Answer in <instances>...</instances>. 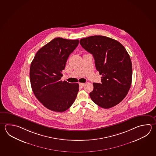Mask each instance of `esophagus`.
<instances>
[{"instance_id":"obj_1","label":"esophagus","mask_w":156,"mask_h":156,"mask_svg":"<svg viewBox=\"0 0 156 156\" xmlns=\"http://www.w3.org/2000/svg\"><path fill=\"white\" fill-rule=\"evenodd\" d=\"M79 84H80V87H84V83H80Z\"/></svg>"}]
</instances>
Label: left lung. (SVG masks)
<instances>
[{
    "label": "left lung",
    "instance_id": "left-lung-1",
    "mask_svg": "<svg viewBox=\"0 0 156 156\" xmlns=\"http://www.w3.org/2000/svg\"><path fill=\"white\" fill-rule=\"evenodd\" d=\"M81 46L94 57L101 83H93L90 97L104 109L118 105L126 96L132 82V63L125 48L119 42L104 36L82 38Z\"/></svg>",
    "mask_w": 156,
    "mask_h": 156
}]
</instances>
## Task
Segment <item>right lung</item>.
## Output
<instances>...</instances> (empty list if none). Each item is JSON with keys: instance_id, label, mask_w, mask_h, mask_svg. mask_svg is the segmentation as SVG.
<instances>
[{"instance_id": "obj_1", "label": "right lung", "mask_w": 156, "mask_h": 156, "mask_svg": "<svg viewBox=\"0 0 156 156\" xmlns=\"http://www.w3.org/2000/svg\"><path fill=\"white\" fill-rule=\"evenodd\" d=\"M79 44L78 40L57 37L38 50L31 63L30 79L33 93L44 106L63 112L73 104L79 84L61 80L68 58Z\"/></svg>"}]
</instances>
